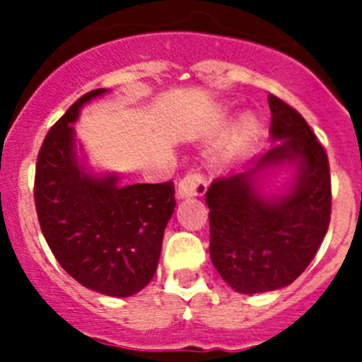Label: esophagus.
<instances>
[{
	"instance_id": "obj_1",
	"label": "esophagus",
	"mask_w": 362,
	"mask_h": 362,
	"mask_svg": "<svg viewBox=\"0 0 362 362\" xmlns=\"http://www.w3.org/2000/svg\"><path fill=\"white\" fill-rule=\"evenodd\" d=\"M206 192V179L204 174L199 170H192L179 181L177 194L179 197H196L203 196Z\"/></svg>"
}]
</instances>
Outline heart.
<instances>
[{"label": "heart", "instance_id": "b5f03b06", "mask_svg": "<svg viewBox=\"0 0 362 362\" xmlns=\"http://www.w3.org/2000/svg\"><path fill=\"white\" fill-rule=\"evenodd\" d=\"M259 129V121L257 117L252 116V114H245V116L239 119L238 134L243 137V139H248V137L254 136Z\"/></svg>", "mask_w": 362, "mask_h": 362}]
</instances>
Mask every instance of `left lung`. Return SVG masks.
Returning a JSON list of instances; mask_svg holds the SVG:
<instances>
[{
	"label": "left lung",
	"mask_w": 362,
	"mask_h": 362,
	"mask_svg": "<svg viewBox=\"0 0 362 362\" xmlns=\"http://www.w3.org/2000/svg\"><path fill=\"white\" fill-rule=\"evenodd\" d=\"M272 146L248 170L217 177L206 192L210 257L241 293L283 288L306 270L328 232L332 183L328 156L299 112L270 94ZM284 160L300 165L286 197L264 200L253 188L257 171Z\"/></svg>",
	"instance_id": "8db88e82"
}]
</instances>
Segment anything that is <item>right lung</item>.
Masks as SVG:
<instances>
[{
	"instance_id": "add662e5",
	"label": "right lung",
	"mask_w": 362,
	"mask_h": 362,
	"mask_svg": "<svg viewBox=\"0 0 362 362\" xmlns=\"http://www.w3.org/2000/svg\"><path fill=\"white\" fill-rule=\"evenodd\" d=\"M103 92L81 95L45 136L34 201L41 232L63 270L86 288L129 297L156 274L175 190L172 181L119 187L116 175L92 177L78 165L70 123Z\"/></svg>"
}]
</instances>
